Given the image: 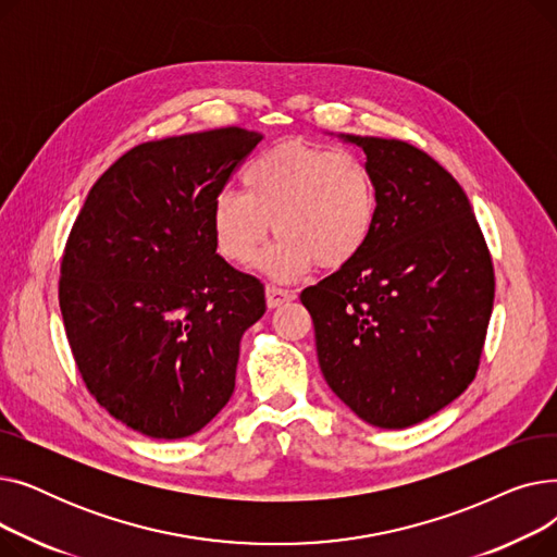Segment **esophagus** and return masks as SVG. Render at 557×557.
<instances>
[{"instance_id":"obj_1","label":"esophagus","mask_w":557,"mask_h":557,"mask_svg":"<svg viewBox=\"0 0 557 557\" xmlns=\"http://www.w3.org/2000/svg\"><path fill=\"white\" fill-rule=\"evenodd\" d=\"M290 300H296L294 290L280 288V286H275V284H267V305H269L271 309L282 307L284 302H290Z\"/></svg>"}]
</instances>
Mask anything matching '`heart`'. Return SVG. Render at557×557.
<instances>
[{"mask_svg":"<svg viewBox=\"0 0 557 557\" xmlns=\"http://www.w3.org/2000/svg\"><path fill=\"white\" fill-rule=\"evenodd\" d=\"M242 191H219L210 221L216 250L250 263L273 232L263 269L277 280L313 263L341 269L368 244L376 221V185L368 162L347 149L300 139L257 153L242 171Z\"/></svg>","mask_w":557,"mask_h":557,"instance_id":"heart-1","label":"heart"}]
</instances>
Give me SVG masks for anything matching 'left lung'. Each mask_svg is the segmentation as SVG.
<instances>
[{"instance_id":"1","label":"left lung","mask_w":557,"mask_h":557,"mask_svg":"<svg viewBox=\"0 0 557 557\" xmlns=\"http://www.w3.org/2000/svg\"><path fill=\"white\" fill-rule=\"evenodd\" d=\"M357 144L376 185L366 248L305 288L330 388L372 426H413L476 376L494 302V269L454 175L401 139Z\"/></svg>"}]
</instances>
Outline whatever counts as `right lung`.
<instances>
[{"instance_id": "add662e5", "label": "right lung", "mask_w": 557, "mask_h": 557, "mask_svg": "<svg viewBox=\"0 0 557 557\" xmlns=\"http://www.w3.org/2000/svg\"><path fill=\"white\" fill-rule=\"evenodd\" d=\"M261 135L227 126L135 146L95 183L58 300L87 391L137 433L178 441L230 401L263 284L216 255L210 210Z\"/></svg>"}]
</instances>
